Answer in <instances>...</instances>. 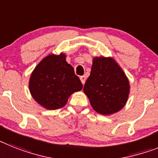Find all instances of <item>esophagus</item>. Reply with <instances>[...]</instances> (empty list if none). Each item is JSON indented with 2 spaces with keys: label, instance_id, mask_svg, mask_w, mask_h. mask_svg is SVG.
<instances>
[{
  "label": "esophagus",
  "instance_id": "obj_1",
  "mask_svg": "<svg viewBox=\"0 0 158 158\" xmlns=\"http://www.w3.org/2000/svg\"><path fill=\"white\" fill-rule=\"evenodd\" d=\"M79 79H80V80H81V82H82V83H83V84H84V83H85L86 76H84V75H82V76L79 77Z\"/></svg>",
  "mask_w": 158,
  "mask_h": 158
}]
</instances>
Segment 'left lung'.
<instances>
[{
	"label": "left lung",
	"instance_id": "obj_1",
	"mask_svg": "<svg viewBox=\"0 0 158 158\" xmlns=\"http://www.w3.org/2000/svg\"><path fill=\"white\" fill-rule=\"evenodd\" d=\"M83 91L95 112L108 116L124 108L130 86L126 75L113 58L95 57Z\"/></svg>",
	"mask_w": 158,
	"mask_h": 158
}]
</instances>
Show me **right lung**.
Here are the masks:
<instances>
[{
	"mask_svg": "<svg viewBox=\"0 0 158 158\" xmlns=\"http://www.w3.org/2000/svg\"><path fill=\"white\" fill-rule=\"evenodd\" d=\"M66 54H50L34 68L29 82V89L34 100L48 110L66 105L71 94L83 88L72 66L66 61Z\"/></svg>",
	"mask_w": 158,
	"mask_h": 158,
	"instance_id": "1",
	"label": "right lung"
}]
</instances>
